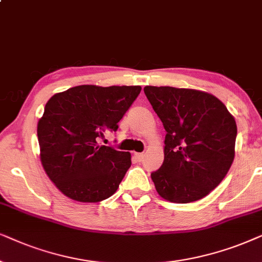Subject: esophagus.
<instances>
[{"mask_svg":"<svg viewBox=\"0 0 262 262\" xmlns=\"http://www.w3.org/2000/svg\"><path fill=\"white\" fill-rule=\"evenodd\" d=\"M134 158H135V160H137V162H141V160L144 159V153L135 152L134 153Z\"/></svg>","mask_w":262,"mask_h":262,"instance_id":"34e87169","label":"esophagus"}]
</instances>
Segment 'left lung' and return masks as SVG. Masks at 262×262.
<instances>
[{
	"instance_id": "1",
	"label": "left lung",
	"mask_w": 262,
	"mask_h": 262,
	"mask_svg": "<svg viewBox=\"0 0 262 262\" xmlns=\"http://www.w3.org/2000/svg\"><path fill=\"white\" fill-rule=\"evenodd\" d=\"M145 95L166 130L164 162L151 173L158 194L176 204L198 201L228 173L235 157V118L217 97L170 86Z\"/></svg>"
}]
</instances>
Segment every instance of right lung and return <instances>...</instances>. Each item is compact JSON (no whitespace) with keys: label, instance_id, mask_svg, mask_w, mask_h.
Here are the masks:
<instances>
[{"label":"right lung","instance_id":"right-lung-1","mask_svg":"<svg viewBox=\"0 0 262 262\" xmlns=\"http://www.w3.org/2000/svg\"><path fill=\"white\" fill-rule=\"evenodd\" d=\"M140 86L80 85L48 100L37 125L40 162L66 196L99 202L117 190L132 165L130 153L99 145L140 93Z\"/></svg>","mask_w":262,"mask_h":262}]
</instances>
